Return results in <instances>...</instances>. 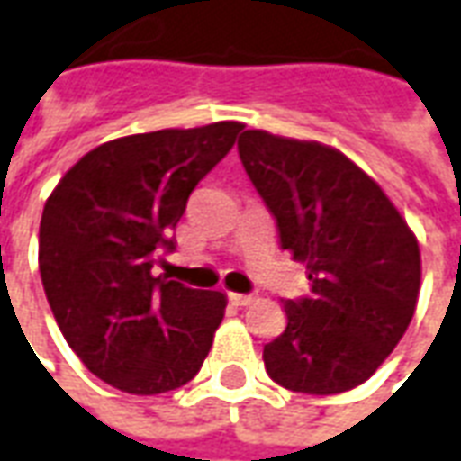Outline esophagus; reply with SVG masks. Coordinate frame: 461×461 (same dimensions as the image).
Wrapping results in <instances>:
<instances>
[{
    "mask_svg": "<svg viewBox=\"0 0 461 461\" xmlns=\"http://www.w3.org/2000/svg\"><path fill=\"white\" fill-rule=\"evenodd\" d=\"M230 300L234 303V305L244 308V305H252V303H255V295H244V293H230Z\"/></svg>",
    "mask_w": 461,
    "mask_h": 461,
    "instance_id": "obj_1",
    "label": "esophagus"
}]
</instances>
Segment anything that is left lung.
<instances>
[{
  "label": "left lung",
  "instance_id": "1",
  "mask_svg": "<svg viewBox=\"0 0 461 461\" xmlns=\"http://www.w3.org/2000/svg\"><path fill=\"white\" fill-rule=\"evenodd\" d=\"M237 149L280 247L310 280L308 297L285 303V333L265 346L267 374L312 396L361 386L414 318V231L374 178L330 146L244 131Z\"/></svg>",
  "mask_w": 461,
  "mask_h": 461
}]
</instances>
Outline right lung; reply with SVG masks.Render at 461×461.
<instances>
[{
    "label": "right lung",
    "mask_w": 461,
    "mask_h": 461,
    "mask_svg": "<svg viewBox=\"0 0 461 461\" xmlns=\"http://www.w3.org/2000/svg\"><path fill=\"white\" fill-rule=\"evenodd\" d=\"M242 123L166 128L103 143L59 178L40 221V275L68 346L100 381L136 396L189 384L212 348L227 295L153 265L196 184Z\"/></svg>",
    "instance_id": "add662e5"
}]
</instances>
